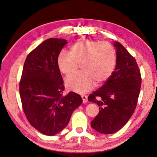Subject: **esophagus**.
Instances as JSON below:
<instances>
[{
	"mask_svg": "<svg viewBox=\"0 0 157 157\" xmlns=\"http://www.w3.org/2000/svg\"><path fill=\"white\" fill-rule=\"evenodd\" d=\"M81 97H82V102H83V103L87 102V101H88L87 96H86V95H82Z\"/></svg>",
	"mask_w": 157,
	"mask_h": 157,
	"instance_id": "esophagus-1",
	"label": "esophagus"
}]
</instances>
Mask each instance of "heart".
Instances as JSON below:
<instances>
[{"instance_id":"b5f03b06","label":"heart","mask_w":157,"mask_h":157,"mask_svg":"<svg viewBox=\"0 0 157 157\" xmlns=\"http://www.w3.org/2000/svg\"><path fill=\"white\" fill-rule=\"evenodd\" d=\"M117 55L109 42L84 40L70 47V54L62 51L57 59L60 71L67 76L75 74L81 64L82 72L68 78V89L83 94L93 89L96 82L101 84L108 81L116 66Z\"/></svg>"}]
</instances>
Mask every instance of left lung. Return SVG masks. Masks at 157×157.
Listing matches in <instances>:
<instances>
[{"label": "left lung", "instance_id": "obj_1", "mask_svg": "<svg viewBox=\"0 0 157 157\" xmlns=\"http://www.w3.org/2000/svg\"><path fill=\"white\" fill-rule=\"evenodd\" d=\"M114 45L117 49L115 70L104 85L88 97L99 106L91 127L106 135L119 131L128 121L136 107L141 86L135 59L120 43L114 42Z\"/></svg>", "mask_w": 157, "mask_h": 157}]
</instances>
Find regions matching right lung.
<instances>
[{"label": "right lung", "mask_w": 157, "mask_h": 157, "mask_svg": "<svg viewBox=\"0 0 157 157\" xmlns=\"http://www.w3.org/2000/svg\"><path fill=\"white\" fill-rule=\"evenodd\" d=\"M67 41L48 39L30 52L25 60L19 93L30 124L41 133L52 136L65 128L72 113L81 105L79 94L63 96L64 86L57 59Z\"/></svg>", "instance_id": "right-lung-1"}]
</instances>
